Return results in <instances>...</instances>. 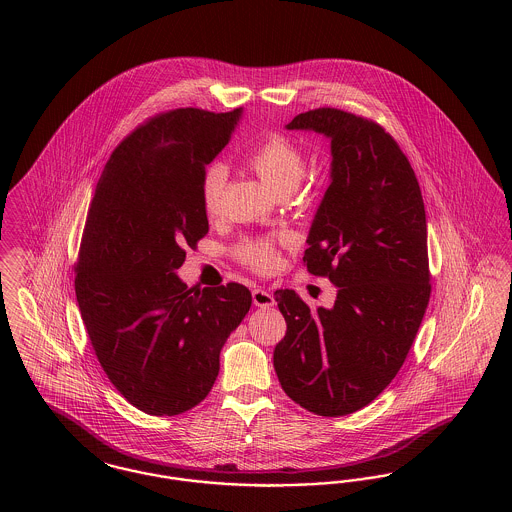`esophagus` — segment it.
<instances>
[{
	"label": "esophagus",
	"instance_id": "1",
	"mask_svg": "<svg viewBox=\"0 0 512 512\" xmlns=\"http://www.w3.org/2000/svg\"><path fill=\"white\" fill-rule=\"evenodd\" d=\"M251 297H253V303H255L257 307H263V309L272 307V305L276 303V301H274V295L267 292V290H263V288H255V290L251 292Z\"/></svg>",
	"mask_w": 512,
	"mask_h": 512
}]
</instances>
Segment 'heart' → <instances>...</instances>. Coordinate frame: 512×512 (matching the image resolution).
<instances>
[{
  "label": "heart",
  "mask_w": 512,
  "mask_h": 512,
  "mask_svg": "<svg viewBox=\"0 0 512 512\" xmlns=\"http://www.w3.org/2000/svg\"><path fill=\"white\" fill-rule=\"evenodd\" d=\"M247 165L261 176L276 194L292 192L305 172V153L290 136L272 132L245 153ZM228 171L222 163H209L199 178V197L207 215H217L220 197ZM292 242L290 234L245 238L236 245V257L245 267L255 272H270L278 267V247Z\"/></svg>",
  "instance_id": "1"
}]
</instances>
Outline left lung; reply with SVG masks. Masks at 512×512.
I'll list each match as a JSON object with an SVG mask.
<instances>
[{
  "mask_svg": "<svg viewBox=\"0 0 512 512\" xmlns=\"http://www.w3.org/2000/svg\"><path fill=\"white\" fill-rule=\"evenodd\" d=\"M288 128L332 142V182L303 263L338 286V295L332 309H309L293 290L274 293L288 324L274 368L297 405L345 416L390 386L426 313V211L409 159L378 122L320 107Z\"/></svg>",
  "mask_w": 512,
  "mask_h": 512,
  "instance_id": "obj_1",
  "label": "left lung"
}]
</instances>
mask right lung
<instances>
[{"mask_svg": "<svg viewBox=\"0 0 512 512\" xmlns=\"http://www.w3.org/2000/svg\"><path fill=\"white\" fill-rule=\"evenodd\" d=\"M240 115L184 107L147 119L111 153L86 215L74 265L80 315L111 384L153 416L207 397L220 349L251 307L242 284L195 290L176 276L209 232L201 172Z\"/></svg>", "mask_w": 512, "mask_h": 512, "instance_id": "1", "label": "right lung"}]
</instances>
